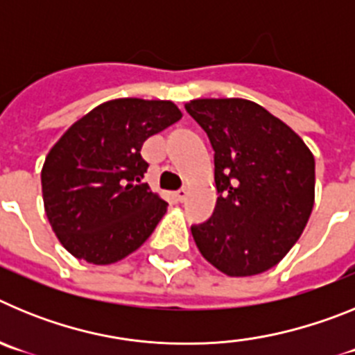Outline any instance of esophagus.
<instances>
[{
    "label": "esophagus",
    "instance_id": "1",
    "mask_svg": "<svg viewBox=\"0 0 355 355\" xmlns=\"http://www.w3.org/2000/svg\"><path fill=\"white\" fill-rule=\"evenodd\" d=\"M187 188H180V190H178V192H175L174 193V197H175V199H178V200H180V202H183V200L184 199H187Z\"/></svg>",
    "mask_w": 355,
    "mask_h": 355
}]
</instances>
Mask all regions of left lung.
I'll use <instances>...</instances> for the list:
<instances>
[{
  "mask_svg": "<svg viewBox=\"0 0 355 355\" xmlns=\"http://www.w3.org/2000/svg\"><path fill=\"white\" fill-rule=\"evenodd\" d=\"M215 150L216 205L192 225L197 249L215 268L247 277L277 265L315 205V158L304 140L247 99L184 105Z\"/></svg>",
  "mask_w": 355,
  "mask_h": 355,
  "instance_id": "1",
  "label": "left lung"
}]
</instances>
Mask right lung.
<instances>
[{
  "instance_id": "add662e5",
  "label": "right lung",
  "mask_w": 355,
  "mask_h": 355,
  "mask_svg": "<svg viewBox=\"0 0 355 355\" xmlns=\"http://www.w3.org/2000/svg\"><path fill=\"white\" fill-rule=\"evenodd\" d=\"M183 117L172 101L122 97L96 106L51 147L44 162V209L78 259L110 265L155 231L167 202L142 183L144 142Z\"/></svg>"
}]
</instances>
